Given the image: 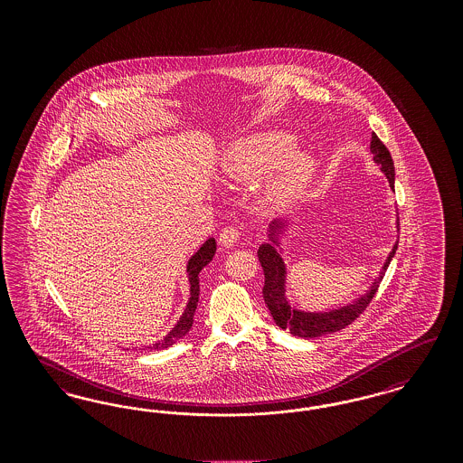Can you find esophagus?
<instances>
[{
	"mask_svg": "<svg viewBox=\"0 0 463 463\" xmlns=\"http://www.w3.org/2000/svg\"><path fill=\"white\" fill-rule=\"evenodd\" d=\"M240 238H241V231L238 227H234V225H229V227H225L222 231L221 236H219V242H221L222 246L231 248V246H234L236 242L240 241Z\"/></svg>",
	"mask_w": 463,
	"mask_h": 463,
	"instance_id": "34e87169",
	"label": "esophagus"
}]
</instances>
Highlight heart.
<instances>
[{
	"mask_svg": "<svg viewBox=\"0 0 463 463\" xmlns=\"http://www.w3.org/2000/svg\"><path fill=\"white\" fill-rule=\"evenodd\" d=\"M291 133L264 132L234 142L222 159L223 174L236 184H257L277 172L265 185V198L278 208L289 206L307 193L316 174V159L308 153H293Z\"/></svg>",
	"mask_w": 463,
	"mask_h": 463,
	"instance_id": "b5f03b06",
	"label": "heart"
}]
</instances>
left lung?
Segmentation results:
<instances>
[{
	"mask_svg": "<svg viewBox=\"0 0 463 463\" xmlns=\"http://www.w3.org/2000/svg\"><path fill=\"white\" fill-rule=\"evenodd\" d=\"M370 151L373 155L374 163L380 166L382 174L387 176L389 185L394 189L396 172H394L392 156L374 133L372 135ZM285 229H287V221L272 222L269 227V241L270 242H264L259 248V260L262 264L265 274L262 293H264L265 304L270 310L274 323L281 330H288L291 335L300 336V338H316V336H323V335L335 333V331L349 326L354 319H357L364 312V308L370 306V302L378 289V285L382 283V278L385 276V270L396 253L399 241L392 246V251L389 253L385 264L382 267L380 276L374 279L373 285L364 295H361L359 298L354 300L353 304H347L344 307L331 308L326 312H308V310L291 307L288 302L287 265H285V259L281 257V251H278V246H281L279 234H283ZM397 231H399V219H397Z\"/></svg>",
	"mask_w": 463,
	"mask_h": 463,
	"instance_id": "8db88e82",
	"label": "left lung"
}]
</instances>
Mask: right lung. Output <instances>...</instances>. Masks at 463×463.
<instances>
[{
    "label": "right lung",
    "instance_id": "1",
    "mask_svg": "<svg viewBox=\"0 0 463 463\" xmlns=\"http://www.w3.org/2000/svg\"><path fill=\"white\" fill-rule=\"evenodd\" d=\"M217 251V242L213 238L206 240V242L199 248L198 251L189 259L187 262V278H189V285H191V297H189V302L184 308V314L180 316V319L176 321L175 326L172 330L168 331V335L156 342L153 345H149L147 349L151 351H159V349H166L170 345H174L176 340H180L187 331L193 328V321H194V312L198 307L199 300V272L204 265L210 264L213 255Z\"/></svg>",
    "mask_w": 463,
    "mask_h": 463
}]
</instances>
